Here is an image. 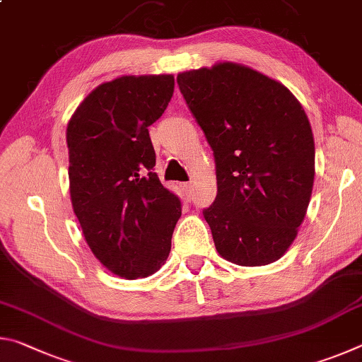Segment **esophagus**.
Returning a JSON list of instances; mask_svg holds the SVG:
<instances>
[{
  "mask_svg": "<svg viewBox=\"0 0 362 362\" xmlns=\"http://www.w3.org/2000/svg\"><path fill=\"white\" fill-rule=\"evenodd\" d=\"M180 188H182V192L185 193V196H187V199H189L192 201L193 199V192H194V187H193V183L192 182H185V183H180Z\"/></svg>",
  "mask_w": 362,
  "mask_h": 362,
  "instance_id": "obj_1",
  "label": "esophagus"
}]
</instances>
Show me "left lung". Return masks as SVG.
<instances>
[{
  "mask_svg": "<svg viewBox=\"0 0 362 362\" xmlns=\"http://www.w3.org/2000/svg\"><path fill=\"white\" fill-rule=\"evenodd\" d=\"M177 84L214 151L217 196L203 216L217 252L243 267L276 262L313 189L305 110L283 84L238 64L180 73Z\"/></svg>",
  "mask_w": 362,
  "mask_h": 362,
  "instance_id": "1",
  "label": "left lung"
}]
</instances>
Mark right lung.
<instances>
[{"label": "right lung", "mask_w": 362, "mask_h": 362, "mask_svg": "<svg viewBox=\"0 0 362 362\" xmlns=\"http://www.w3.org/2000/svg\"><path fill=\"white\" fill-rule=\"evenodd\" d=\"M173 94V75L121 76L86 97L66 127L73 211L93 254L126 279L164 265L182 216L148 132Z\"/></svg>", "instance_id": "right-lung-1"}]
</instances>
